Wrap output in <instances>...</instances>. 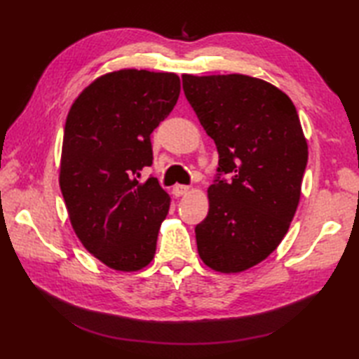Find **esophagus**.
Returning <instances> with one entry per match:
<instances>
[{"mask_svg": "<svg viewBox=\"0 0 359 359\" xmlns=\"http://www.w3.org/2000/svg\"><path fill=\"white\" fill-rule=\"evenodd\" d=\"M188 193H189V187H187V185H175V187L172 188V194H174L175 197L185 196V194H188Z\"/></svg>", "mask_w": 359, "mask_h": 359, "instance_id": "1", "label": "esophagus"}]
</instances>
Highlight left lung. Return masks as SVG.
<instances>
[{
    "instance_id": "obj_1",
    "label": "left lung",
    "mask_w": 359,
    "mask_h": 359,
    "mask_svg": "<svg viewBox=\"0 0 359 359\" xmlns=\"http://www.w3.org/2000/svg\"><path fill=\"white\" fill-rule=\"evenodd\" d=\"M182 83L219 152L197 251L211 270L245 271L278 248L299 203L309 158L299 116L287 94L261 79L184 74Z\"/></svg>"
}]
</instances>
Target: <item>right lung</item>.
<instances>
[{
	"label": "right lung",
	"instance_id": "right-lung-1",
	"mask_svg": "<svg viewBox=\"0 0 359 359\" xmlns=\"http://www.w3.org/2000/svg\"><path fill=\"white\" fill-rule=\"evenodd\" d=\"M179 94L172 72L121 69L90 83L67 114L60 188L83 247L112 270L154 259L171 199L156 177H140L152 165L151 133Z\"/></svg>",
	"mask_w": 359,
	"mask_h": 359
}]
</instances>
